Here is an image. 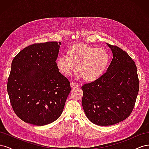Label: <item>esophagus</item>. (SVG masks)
<instances>
[{
	"instance_id": "1",
	"label": "esophagus",
	"mask_w": 149,
	"mask_h": 149,
	"mask_svg": "<svg viewBox=\"0 0 149 149\" xmlns=\"http://www.w3.org/2000/svg\"><path fill=\"white\" fill-rule=\"evenodd\" d=\"M79 84L77 83H74V82H71V88H76V87H78Z\"/></svg>"
}]
</instances>
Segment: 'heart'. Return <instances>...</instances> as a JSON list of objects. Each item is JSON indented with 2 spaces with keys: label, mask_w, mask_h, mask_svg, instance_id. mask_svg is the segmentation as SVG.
I'll return each instance as SVG.
<instances>
[{
  "label": "heart",
  "mask_w": 149,
  "mask_h": 149,
  "mask_svg": "<svg viewBox=\"0 0 149 149\" xmlns=\"http://www.w3.org/2000/svg\"><path fill=\"white\" fill-rule=\"evenodd\" d=\"M66 56H59L56 60L61 73L69 76L77 66L78 75L86 81L100 78L109 62V55L105 49L84 43L71 46L67 49Z\"/></svg>",
  "instance_id": "b5f03b06"
}]
</instances>
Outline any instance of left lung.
<instances>
[{
  "label": "left lung",
  "mask_w": 149,
  "mask_h": 149,
  "mask_svg": "<svg viewBox=\"0 0 149 149\" xmlns=\"http://www.w3.org/2000/svg\"><path fill=\"white\" fill-rule=\"evenodd\" d=\"M113 58L107 71L94 81L84 84L82 106L93 124H118L131 114L139 90L137 66L127 52L107 43Z\"/></svg>",
  "instance_id": "8db88e82"
}]
</instances>
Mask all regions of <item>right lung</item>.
<instances>
[{
	"label": "right lung",
	"instance_id": "right-lung-1",
	"mask_svg": "<svg viewBox=\"0 0 149 149\" xmlns=\"http://www.w3.org/2000/svg\"><path fill=\"white\" fill-rule=\"evenodd\" d=\"M61 44L34 43L12 60L7 92L13 111L26 123L50 124L63 111L71 86L56 65Z\"/></svg>",
	"mask_w": 149,
	"mask_h": 149
}]
</instances>
